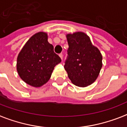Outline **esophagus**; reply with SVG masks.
<instances>
[{
    "label": "esophagus",
    "mask_w": 127,
    "mask_h": 127,
    "mask_svg": "<svg viewBox=\"0 0 127 127\" xmlns=\"http://www.w3.org/2000/svg\"><path fill=\"white\" fill-rule=\"evenodd\" d=\"M59 57H61V59L63 60V53H61V54H59Z\"/></svg>",
    "instance_id": "esophagus-1"
}]
</instances>
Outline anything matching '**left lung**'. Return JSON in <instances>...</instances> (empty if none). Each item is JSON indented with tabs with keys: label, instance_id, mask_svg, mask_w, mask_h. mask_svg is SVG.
<instances>
[{
	"label": "left lung",
	"instance_id": "8db88e82",
	"mask_svg": "<svg viewBox=\"0 0 127 127\" xmlns=\"http://www.w3.org/2000/svg\"><path fill=\"white\" fill-rule=\"evenodd\" d=\"M68 48L64 68L74 85L85 87L97 79L102 68V55L89 36L82 32L66 34Z\"/></svg>",
	"mask_w": 127,
	"mask_h": 127
}]
</instances>
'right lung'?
I'll list each match as a JSON object with an SVG mask.
<instances>
[{"label":"right lung","instance_id":"1","mask_svg":"<svg viewBox=\"0 0 127 127\" xmlns=\"http://www.w3.org/2000/svg\"><path fill=\"white\" fill-rule=\"evenodd\" d=\"M61 62L46 32H39L30 38L17 57L16 70L28 85L40 87L50 79L54 68Z\"/></svg>","mask_w":127,"mask_h":127}]
</instances>
